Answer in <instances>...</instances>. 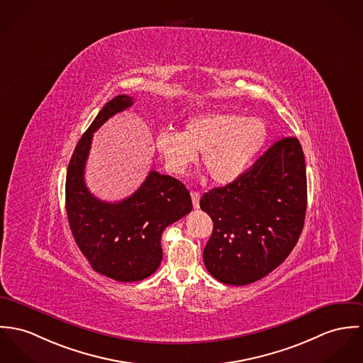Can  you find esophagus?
I'll return each mask as SVG.
<instances>
[{"label":"esophagus","mask_w":363,"mask_h":363,"mask_svg":"<svg viewBox=\"0 0 363 363\" xmlns=\"http://www.w3.org/2000/svg\"><path fill=\"white\" fill-rule=\"evenodd\" d=\"M191 198H192V204L195 208H199V201H201V194L192 191L191 192Z\"/></svg>","instance_id":"1"}]
</instances>
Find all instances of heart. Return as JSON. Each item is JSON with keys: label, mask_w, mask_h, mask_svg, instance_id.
Listing matches in <instances>:
<instances>
[{"label": "heart", "mask_w": 363, "mask_h": 363, "mask_svg": "<svg viewBox=\"0 0 363 363\" xmlns=\"http://www.w3.org/2000/svg\"><path fill=\"white\" fill-rule=\"evenodd\" d=\"M266 140L267 126L260 118L213 113L189 118L182 132L162 130L156 138V149L174 175L185 174L201 153L211 181L227 185L249 168Z\"/></svg>", "instance_id": "obj_1"}]
</instances>
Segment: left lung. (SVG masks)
I'll return each mask as SVG.
<instances>
[{"label":"left lung","instance_id":"1","mask_svg":"<svg viewBox=\"0 0 363 363\" xmlns=\"http://www.w3.org/2000/svg\"><path fill=\"white\" fill-rule=\"evenodd\" d=\"M306 167L296 138H282L234 182L201 196L213 220L203 250L208 273L228 285L257 281L299 240L306 213Z\"/></svg>","mask_w":363,"mask_h":363}]
</instances>
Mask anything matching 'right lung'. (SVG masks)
Returning <instances> with one entry per match:
<instances>
[{"mask_svg": "<svg viewBox=\"0 0 363 363\" xmlns=\"http://www.w3.org/2000/svg\"><path fill=\"white\" fill-rule=\"evenodd\" d=\"M133 99L110 100L82 135L67 171L65 206L69 228L93 270L116 281H140L152 276L162 259V231L192 210L185 185L150 171L140 188L121 201L93 196L84 184V165L93 133Z\"/></svg>", "mask_w": 363, "mask_h": 363, "instance_id": "obj_1", "label": "right lung"}]
</instances>
